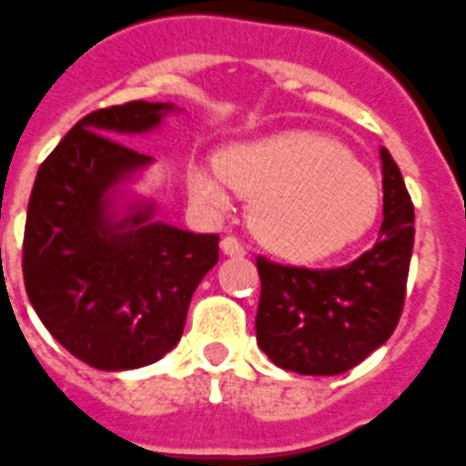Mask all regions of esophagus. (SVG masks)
Segmentation results:
<instances>
[{"label":"esophagus","instance_id":"obj_1","mask_svg":"<svg viewBox=\"0 0 466 466\" xmlns=\"http://www.w3.org/2000/svg\"><path fill=\"white\" fill-rule=\"evenodd\" d=\"M220 250H223L226 256H246V248H243V243L233 236H226L223 240H220Z\"/></svg>","mask_w":466,"mask_h":466}]
</instances>
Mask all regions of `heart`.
I'll return each mask as SVG.
<instances>
[{"label":"heart","mask_w":466,"mask_h":466,"mask_svg":"<svg viewBox=\"0 0 466 466\" xmlns=\"http://www.w3.org/2000/svg\"><path fill=\"white\" fill-rule=\"evenodd\" d=\"M236 191L253 198L250 228L275 253L312 260L338 253L375 223L380 186L345 146L303 131L236 144L220 161L193 163L188 193L216 216Z\"/></svg>","instance_id":"1"}]
</instances>
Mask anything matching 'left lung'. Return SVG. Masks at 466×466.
<instances>
[{
	"label": "left lung",
	"mask_w": 466,
	"mask_h": 466,
	"mask_svg": "<svg viewBox=\"0 0 466 466\" xmlns=\"http://www.w3.org/2000/svg\"><path fill=\"white\" fill-rule=\"evenodd\" d=\"M380 161L385 218L368 253L330 270L258 258L256 338L278 368L298 375H340L395 332L405 305L414 208L387 148H380Z\"/></svg>",
	"instance_id": "8db88e82"
}]
</instances>
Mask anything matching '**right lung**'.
<instances>
[{
	"instance_id": "obj_1",
	"label": "right lung",
	"mask_w": 466,
	"mask_h": 466,
	"mask_svg": "<svg viewBox=\"0 0 466 466\" xmlns=\"http://www.w3.org/2000/svg\"><path fill=\"white\" fill-rule=\"evenodd\" d=\"M173 111L161 101L98 108L34 181L26 295L54 340L96 370L144 368L176 348L196 288L218 263V236L156 220L154 200L131 191L154 158L124 138L161 128Z\"/></svg>"
}]
</instances>
